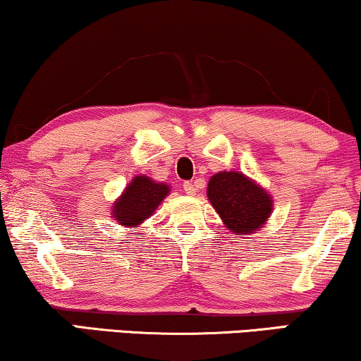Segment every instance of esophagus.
<instances>
[{
    "label": "esophagus",
    "mask_w": 361,
    "mask_h": 361,
    "mask_svg": "<svg viewBox=\"0 0 361 361\" xmlns=\"http://www.w3.org/2000/svg\"><path fill=\"white\" fill-rule=\"evenodd\" d=\"M184 192L187 195H195V192H197L195 182H184Z\"/></svg>",
    "instance_id": "1"
}]
</instances>
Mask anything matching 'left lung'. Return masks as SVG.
Listing matches in <instances>:
<instances>
[{
  "mask_svg": "<svg viewBox=\"0 0 361 361\" xmlns=\"http://www.w3.org/2000/svg\"><path fill=\"white\" fill-rule=\"evenodd\" d=\"M207 197L233 235H253L273 214V197L253 179L236 171H220L210 177Z\"/></svg>",
  "mask_w": 361,
  "mask_h": 361,
  "instance_id": "8db88e82",
  "label": "left lung"
}]
</instances>
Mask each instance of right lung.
I'll return each mask as SVG.
<instances>
[{"label": "right lung", "instance_id": "right-lung-1", "mask_svg": "<svg viewBox=\"0 0 361 361\" xmlns=\"http://www.w3.org/2000/svg\"><path fill=\"white\" fill-rule=\"evenodd\" d=\"M169 192L171 185L166 182H156L145 174L135 176L121 195L113 202V220L126 228H136L154 214Z\"/></svg>", "mask_w": 361, "mask_h": 361}]
</instances>
